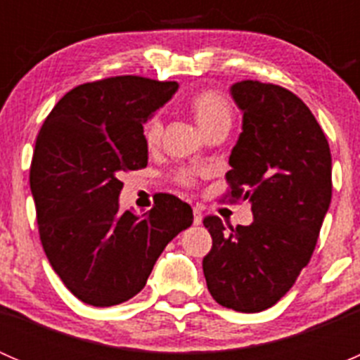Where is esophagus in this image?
I'll return each mask as SVG.
<instances>
[{"label":"esophagus","instance_id":"1","mask_svg":"<svg viewBox=\"0 0 360 360\" xmlns=\"http://www.w3.org/2000/svg\"><path fill=\"white\" fill-rule=\"evenodd\" d=\"M202 219H203L202 209H198V207H193V223L198 226V224L202 223Z\"/></svg>","mask_w":360,"mask_h":360}]
</instances>
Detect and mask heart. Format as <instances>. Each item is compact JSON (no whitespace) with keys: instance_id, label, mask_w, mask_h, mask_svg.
Listing matches in <instances>:
<instances>
[{"instance_id":"obj_1","label":"heart","mask_w":360,"mask_h":360,"mask_svg":"<svg viewBox=\"0 0 360 360\" xmlns=\"http://www.w3.org/2000/svg\"><path fill=\"white\" fill-rule=\"evenodd\" d=\"M191 110L195 112V118H197L198 127L203 130V134L209 132V130L216 129V127H228L230 129L231 118H233V112H231V104L226 97L221 92L216 90H207V92L198 94L193 101H191ZM162 118L158 115L151 116L150 120L144 125V141L150 148L157 146L160 143V137H162ZM179 181L184 184L193 183V174L179 172Z\"/></svg>"}]
</instances>
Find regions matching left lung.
Listing matches in <instances>:
<instances>
[{
	"label": "left lung",
	"mask_w": 360,
	"mask_h": 360,
	"mask_svg": "<svg viewBox=\"0 0 360 360\" xmlns=\"http://www.w3.org/2000/svg\"><path fill=\"white\" fill-rule=\"evenodd\" d=\"M242 134L226 179L250 202L249 226L207 216L212 249L203 257L207 289L221 307L254 314L274 307L310 261L331 203V151L307 104L271 83H233Z\"/></svg>",
	"instance_id": "obj_1"
}]
</instances>
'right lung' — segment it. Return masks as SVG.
Here are the masks:
<instances>
[{
    "label": "right lung",
    "instance_id": "1",
    "mask_svg": "<svg viewBox=\"0 0 360 360\" xmlns=\"http://www.w3.org/2000/svg\"><path fill=\"white\" fill-rule=\"evenodd\" d=\"M176 82L115 76L69 90L46 116L32 155L31 193L53 271L83 303L112 307L136 296L193 210L160 195L143 216L120 210L127 170L148 165L143 125L172 99Z\"/></svg>",
    "mask_w": 360,
    "mask_h": 360
}]
</instances>
